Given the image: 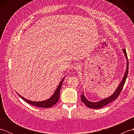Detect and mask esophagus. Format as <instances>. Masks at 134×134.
Here are the masks:
<instances>
[{"instance_id":"obj_1","label":"esophagus","mask_w":134,"mask_h":134,"mask_svg":"<svg viewBox=\"0 0 134 134\" xmlns=\"http://www.w3.org/2000/svg\"><path fill=\"white\" fill-rule=\"evenodd\" d=\"M74 69H75V70H80V69H81V65H79V64L76 65V66H75Z\"/></svg>"}]
</instances>
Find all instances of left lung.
Returning <instances> with one entry per match:
<instances>
[{
	"label": "left lung",
	"instance_id": "left-lung-1",
	"mask_svg": "<svg viewBox=\"0 0 134 134\" xmlns=\"http://www.w3.org/2000/svg\"><path fill=\"white\" fill-rule=\"evenodd\" d=\"M123 52L124 53V55L126 56V58L127 60V70H126V72L125 73V74L123 76V78L122 79V81L121 82V83H120V85H119L118 87L117 88V89L116 90L115 92L113 93V94L109 97L108 98L103 99L102 100L98 101V102H93L88 101L87 99L84 96V93L83 92L82 93V94L81 96V98L82 101L83 102V103L85 104L86 106H87V107H89L90 108H92V109H98V108H101L102 107H105V105H107L108 104H109V103H110L111 102L113 101L115 99H117V98L119 97V96L120 95V94L121 93V92L122 91V89H123L124 85L125 84V82H126V79L127 77V75H128V72H129V60H128V57H127V55L126 53V51L125 49H123Z\"/></svg>",
	"mask_w": 134,
	"mask_h": 134
}]
</instances>
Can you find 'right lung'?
Returning a JSON list of instances; mask_svg holds the SVG:
<instances>
[{
  "label": "right lung",
  "mask_w": 134,
  "mask_h": 134,
  "mask_svg": "<svg viewBox=\"0 0 134 134\" xmlns=\"http://www.w3.org/2000/svg\"><path fill=\"white\" fill-rule=\"evenodd\" d=\"M65 78V77H64ZM64 78H63L62 81L60 82V83H59L58 85V87H57V89L55 91V92L54 93L53 96L50 97L49 99H46L45 101H40V102H36V101H30L28 100V99L24 98L23 97H22L19 95V97H21V98L26 101L27 103L29 104L30 105H32L33 106H36L37 107H41V108H50L51 107L53 106L54 105L56 104L57 103V102L59 101V97H60V89H61V86L63 83V81H64Z\"/></svg>",
  "instance_id": "add662e5"
}]
</instances>
